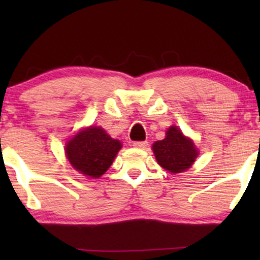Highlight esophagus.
Returning <instances> with one entry per match:
<instances>
[{"label": "esophagus", "instance_id": "esophagus-1", "mask_svg": "<svg viewBox=\"0 0 260 260\" xmlns=\"http://www.w3.org/2000/svg\"><path fill=\"white\" fill-rule=\"evenodd\" d=\"M134 147L138 148V149H145L148 147V142L147 141H141V142H134Z\"/></svg>", "mask_w": 260, "mask_h": 260}]
</instances>
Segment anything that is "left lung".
Instances as JSON below:
<instances>
[{"label": "left lung", "instance_id": "obj_1", "mask_svg": "<svg viewBox=\"0 0 260 260\" xmlns=\"http://www.w3.org/2000/svg\"><path fill=\"white\" fill-rule=\"evenodd\" d=\"M152 150L158 165L174 174L187 170L198 156L193 142L184 137L176 126H170L165 140L155 142Z\"/></svg>", "mask_w": 260, "mask_h": 260}]
</instances>
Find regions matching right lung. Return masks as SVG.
I'll return each instance as SVG.
<instances>
[{
  "instance_id": "add662e5",
  "label": "right lung",
  "mask_w": 260,
  "mask_h": 260,
  "mask_svg": "<svg viewBox=\"0 0 260 260\" xmlns=\"http://www.w3.org/2000/svg\"><path fill=\"white\" fill-rule=\"evenodd\" d=\"M122 147L102 127L91 126L80 131L66 144V156L77 172L88 177H101L112 165Z\"/></svg>"
}]
</instances>
